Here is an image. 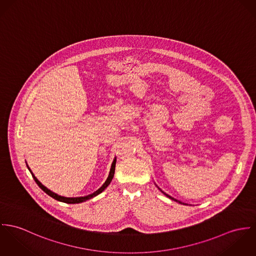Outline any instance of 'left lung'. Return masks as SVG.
I'll return each mask as SVG.
<instances>
[{
    "label": "left lung",
    "mask_w": 256,
    "mask_h": 256,
    "mask_svg": "<svg viewBox=\"0 0 256 256\" xmlns=\"http://www.w3.org/2000/svg\"><path fill=\"white\" fill-rule=\"evenodd\" d=\"M157 188H158V186H157ZM159 190H160V188H159ZM161 192H162V190H161ZM163 192V194H165L167 198H169L172 199V200H174V201H176V202H178V203H180V204H186V203H182V202H180V200H178V199L172 198V196H169V194H165L164 192Z\"/></svg>",
    "instance_id": "1"
}]
</instances>
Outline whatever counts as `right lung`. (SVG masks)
I'll list each match as a JSON object with an SVG mask.
<instances>
[{
	"label": "right lung",
	"mask_w": 256,
	"mask_h": 256,
	"mask_svg": "<svg viewBox=\"0 0 256 256\" xmlns=\"http://www.w3.org/2000/svg\"><path fill=\"white\" fill-rule=\"evenodd\" d=\"M26 166H28V168L29 172H31V174H32V176H33V178H34V180L36 182V184H37L39 186V188H40L43 192H45L49 196L56 199L58 201H60V202H64V203H68V204H74V203H82V202H84V201L88 200V199L93 198H95L96 196L100 194L102 192L105 190V188L110 184V182H112V180H113V178H114V167H116V158H114V161H113V163H112V166H111V169H110L109 176H108L106 182L103 184V186H102L100 188H98L95 192H93V194H89V196H80V198H64V196H58L57 194L53 192L52 190H50L49 188H47L45 186H43V184L38 180V178L34 176V174L32 172V170H30L28 163H26Z\"/></svg>",
	"instance_id": "obj_1"
}]
</instances>
